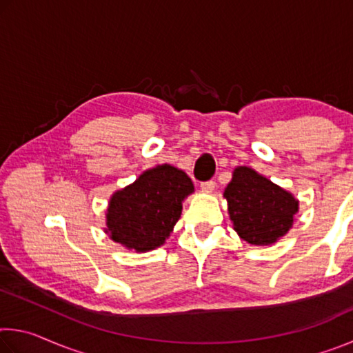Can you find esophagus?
I'll return each instance as SVG.
<instances>
[{
	"mask_svg": "<svg viewBox=\"0 0 353 353\" xmlns=\"http://www.w3.org/2000/svg\"><path fill=\"white\" fill-rule=\"evenodd\" d=\"M201 188L204 191H212L214 188V181H205L201 183Z\"/></svg>",
	"mask_w": 353,
	"mask_h": 353,
	"instance_id": "obj_1",
	"label": "esophagus"
}]
</instances>
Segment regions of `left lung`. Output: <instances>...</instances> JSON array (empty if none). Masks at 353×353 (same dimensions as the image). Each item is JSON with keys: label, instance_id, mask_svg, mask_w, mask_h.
Wrapping results in <instances>:
<instances>
[{"label": "left lung", "instance_id": "left-lung-1", "mask_svg": "<svg viewBox=\"0 0 353 353\" xmlns=\"http://www.w3.org/2000/svg\"><path fill=\"white\" fill-rule=\"evenodd\" d=\"M234 229L254 246L276 243L291 229L299 202L259 172L238 166L224 190Z\"/></svg>", "mask_w": 353, "mask_h": 353}]
</instances>
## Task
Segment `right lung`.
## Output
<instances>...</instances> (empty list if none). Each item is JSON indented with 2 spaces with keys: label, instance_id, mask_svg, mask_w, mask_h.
<instances>
[{
  "label": "right lung",
  "instance_id": "right-lung-1",
  "mask_svg": "<svg viewBox=\"0 0 353 353\" xmlns=\"http://www.w3.org/2000/svg\"><path fill=\"white\" fill-rule=\"evenodd\" d=\"M193 190L191 179L174 166L148 170L112 196L105 232L113 241L140 252L159 248L170 236L181 218L182 201Z\"/></svg>",
  "mask_w": 353,
  "mask_h": 353
}]
</instances>
